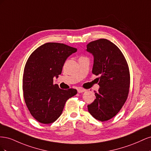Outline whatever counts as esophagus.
<instances>
[{
	"label": "esophagus",
	"instance_id": "esophagus-1",
	"mask_svg": "<svg viewBox=\"0 0 151 151\" xmlns=\"http://www.w3.org/2000/svg\"><path fill=\"white\" fill-rule=\"evenodd\" d=\"M85 91H86V89H83V88H79L77 89V92L79 93H83V92H85Z\"/></svg>",
	"mask_w": 151,
	"mask_h": 151
}]
</instances>
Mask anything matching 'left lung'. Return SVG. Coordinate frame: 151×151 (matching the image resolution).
<instances>
[{"instance_id": "1", "label": "left lung", "mask_w": 151, "mask_h": 151, "mask_svg": "<svg viewBox=\"0 0 151 151\" xmlns=\"http://www.w3.org/2000/svg\"><path fill=\"white\" fill-rule=\"evenodd\" d=\"M87 52L94 57L92 73L100 77L96 99L88 105L89 113L96 120L107 121L115 116L128 97L130 87L129 67L123 53L106 39H99L87 45Z\"/></svg>"}]
</instances>
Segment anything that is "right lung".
<instances>
[{
    "label": "right lung",
    "instance_id": "obj_1",
    "mask_svg": "<svg viewBox=\"0 0 151 151\" xmlns=\"http://www.w3.org/2000/svg\"><path fill=\"white\" fill-rule=\"evenodd\" d=\"M77 50L63 43H47L35 50L27 61L22 79L24 98L39 122L48 124L57 120L67 100L77 94L76 89H61L53 84L67 58Z\"/></svg>",
    "mask_w": 151,
    "mask_h": 151
}]
</instances>
